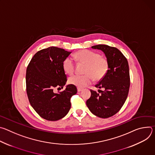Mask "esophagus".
Listing matches in <instances>:
<instances>
[{
  "label": "esophagus",
  "instance_id": "34e87169",
  "mask_svg": "<svg viewBox=\"0 0 155 155\" xmlns=\"http://www.w3.org/2000/svg\"><path fill=\"white\" fill-rule=\"evenodd\" d=\"M83 90V89L82 88H81V87H77V91H78V92H80V91H81Z\"/></svg>",
  "mask_w": 155,
  "mask_h": 155
}]
</instances>
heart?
I'll return each mask as SVG.
<instances>
[{
	"label": "heart",
	"mask_w": 155,
	"mask_h": 155,
	"mask_svg": "<svg viewBox=\"0 0 155 155\" xmlns=\"http://www.w3.org/2000/svg\"><path fill=\"white\" fill-rule=\"evenodd\" d=\"M75 56L80 62L86 64L84 75H74L69 81L78 87H83L90 84L94 80H102L108 71V62L107 58L99 53L88 50H83L75 53ZM64 71L68 74H72L75 71V63L73 58L67 57L62 62Z\"/></svg>",
	"instance_id": "1"
}]
</instances>
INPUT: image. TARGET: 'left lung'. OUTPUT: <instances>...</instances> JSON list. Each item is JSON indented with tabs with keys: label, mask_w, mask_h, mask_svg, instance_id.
<instances>
[{
	"label": "left lung",
	"mask_w": 155,
	"mask_h": 155,
	"mask_svg": "<svg viewBox=\"0 0 155 155\" xmlns=\"http://www.w3.org/2000/svg\"><path fill=\"white\" fill-rule=\"evenodd\" d=\"M102 51L108 62L106 75L95 85L104 91L91 90L86 105L94 115L107 118L115 115L124 105L129 93L130 76L127 59L117 48L106 45L91 47Z\"/></svg>",
	"instance_id": "left-lung-1"
}]
</instances>
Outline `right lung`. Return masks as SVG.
I'll return each instance as SVG.
<instances>
[{"mask_svg": "<svg viewBox=\"0 0 155 155\" xmlns=\"http://www.w3.org/2000/svg\"><path fill=\"white\" fill-rule=\"evenodd\" d=\"M71 52L50 47L36 53L26 70V91L29 102L43 118L57 121L67 115L71 107V98L77 93L74 84H68L59 93L54 88H63L67 76L63 69V61Z\"/></svg>", "mask_w": 155, "mask_h": 155, "instance_id": "add662e5", "label": "right lung"}]
</instances>
